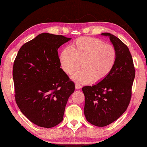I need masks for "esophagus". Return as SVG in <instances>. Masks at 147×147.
Returning a JSON list of instances; mask_svg holds the SVG:
<instances>
[{
	"label": "esophagus",
	"mask_w": 147,
	"mask_h": 147,
	"mask_svg": "<svg viewBox=\"0 0 147 147\" xmlns=\"http://www.w3.org/2000/svg\"><path fill=\"white\" fill-rule=\"evenodd\" d=\"M75 88L77 89H80V88H82V86L80 84H78V83H76L75 84Z\"/></svg>",
	"instance_id": "34e87169"
}]
</instances>
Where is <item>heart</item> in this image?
Masks as SVG:
<instances>
[{"instance_id":"b5f03b06","label":"heart","mask_w":147,"mask_h":147,"mask_svg":"<svg viewBox=\"0 0 147 147\" xmlns=\"http://www.w3.org/2000/svg\"><path fill=\"white\" fill-rule=\"evenodd\" d=\"M117 60V51L115 47L92 37L77 39L70 48L63 49L59 56L61 68L68 74L76 71L81 61L82 69L72 76L80 84L104 80L113 71Z\"/></svg>"}]
</instances>
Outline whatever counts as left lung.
Instances as JSON below:
<instances>
[{
    "mask_svg": "<svg viewBox=\"0 0 147 147\" xmlns=\"http://www.w3.org/2000/svg\"><path fill=\"white\" fill-rule=\"evenodd\" d=\"M109 36L117 51V60L111 73L104 80L92 86H84V115L94 126H105L123 115L130 104L136 71L128 47L118 38Z\"/></svg>",
    "mask_w": 147,
    "mask_h": 147,
    "instance_id": "1",
    "label": "left lung"
}]
</instances>
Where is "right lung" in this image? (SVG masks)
<instances>
[{"mask_svg":"<svg viewBox=\"0 0 147 147\" xmlns=\"http://www.w3.org/2000/svg\"><path fill=\"white\" fill-rule=\"evenodd\" d=\"M71 38L43 33L24 43L13 66L15 99L32 123L52 128L63 121L74 83L60 68L58 49Z\"/></svg>","mask_w":147,"mask_h":147,"instance_id":"right-lung-1","label":"right lung"}]
</instances>
